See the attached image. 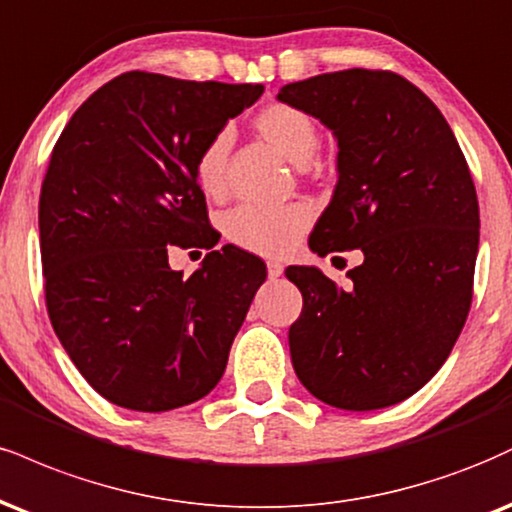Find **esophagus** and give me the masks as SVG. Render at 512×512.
I'll return each instance as SVG.
<instances>
[{
  "label": "esophagus",
  "mask_w": 512,
  "mask_h": 512,
  "mask_svg": "<svg viewBox=\"0 0 512 512\" xmlns=\"http://www.w3.org/2000/svg\"><path fill=\"white\" fill-rule=\"evenodd\" d=\"M267 274L269 279H279L283 274V264L281 262H267Z\"/></svg>",
  "instance_id": "esophagus-1"
}]
</instances>
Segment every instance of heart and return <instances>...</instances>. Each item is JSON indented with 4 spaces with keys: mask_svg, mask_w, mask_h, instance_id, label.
<instances>
[{
    "mask_svg": "<svg viewBox=\"0 0 512 512\" xmlns=\"http://www.w3.org/2000/svg\"><path fill=\"white\" fill-rule=\"evenodd\" d=\"M255 131L276 147L283 157L295 164H305L317 152V123L305 109L288 102H272L262 107L252 119ZM231 152V135L214 133L197 150L193 159V176L197 188L207 197H219L226 190V162ZM310 209L303 205H288L276 209L236 207L226 214L221 226L224 236L240 250L255 255L279 257L291 252L310 226Z\"/></svg>",
    "mask_w": 512,
    "mask_h": 512,
    "instance_id": "b5f03b06",
    "label": "heart"
}]
</instances>
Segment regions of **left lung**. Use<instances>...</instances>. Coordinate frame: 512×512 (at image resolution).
I'll return each mask as SVG.
<instances>
[{
    "mask_svg": "<svg viewBox=\"0 0 512 512\" xmlns=\"http://www.w3.org/2000/svg\"><path fill=\"white\" fill-rule=\"evenodd\" d=\"M338 140V183L310 248H360L350 288L288 267L303 312L288 331L298 379L341 410L410 398L439 372L472 305L479 202L439 107L393 71L348 69L283 85Z\"/></svg>",
    "mask_w": 512,
    "mask_h": 512,
    "instance_id": "1",
    "label": "left lung"
}]
</instances>
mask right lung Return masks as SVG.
Instances as JSON below:
<instances>
[{"label":"right lung","mask_w":512,"mask_h":512,"mask_svg":"<svg viewBox=\"0 0 512 512\" xmlns=\"http://www.w3.org/2000/svg\"><path fill=\"white\" fill-rule=\"evenodd\" d=\"M262 92L128 71L92 92L54 145L40 190L47 312L109 403L174 410L224 374L267 267L224 245L186 279L169 245H217L193 159Z\"/></svg>","instance_id":"1"}]
</instances>
